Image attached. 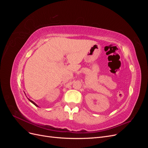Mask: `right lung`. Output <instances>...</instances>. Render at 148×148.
I'll return each mask as SVG.
<instances>
[{"label": "right lung", "mask_w": 148, "mask_h": 148, "mask_svg": "<svg viewBox=\"0 0 148 148\" xmlns=\"http://www.w3.org/2000/svg\"><path fill=\"white\" fill-rule=\"evenodd\" d=\"M29 101H30L31 102H32V103H33V104L34 105H35L36 106H37V107H38V106H37V104H35V103H34V102L33 101H31V100H30V99H29Z\"/></svg>", "instance_id": "right-lung-1"}]
</instances>
